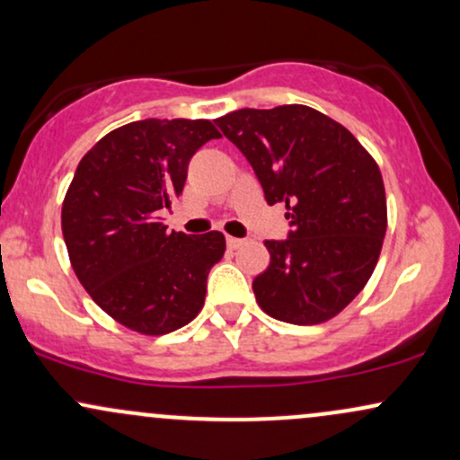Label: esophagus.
<instances>
[{
	"label": "esophagus",
	"mask_w": 460,
	"mask_h": 460,
	"mask_svg": "<svg viewBox=\"0 0 460 460\" xmlns=\"http://www.w3.org/2000/svg\"><path fill=\"white\" fill-rule=\"evenodd\" d=\"M242 244H244V240H240V237H226V246H229V248H234V251H235V248H240Z\"/></svg>",
	"instance_id": "1"
}]
</instances>
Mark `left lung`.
I'll use <instances>...</instances> for the list:
<instances>
[{"label":"left lung","instance_id":"8db88e82","mask_svg":"<svg viewBox=\"0 0 460 460\" xmlns=\"http://www.w3.org/2000/svg\"><path fill=\"white\" fill-rule=\"evenodd\" d=\"M244 153L268 205L285 203L289 237L268 240L270 263L252 281L274 320L335 318L366 288L387 231L381 168L344 125L309 105L237 110L214 120Z\"/></svg>","mask_w":460,"mask_h":460}]
</instances>
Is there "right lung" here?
<instances>
[{
    "instance_id": "right-lung-1",
    "label": "right lung",
    "mask_w": 460,
    "mask_h": 460,
    "mask_svg": "<svg viewBox=\"0 0 460 460\" xmlns=\"http://www.w3.org/2000/svg\"><path fill=\"white\" fill-rule=\"evenodd\" d=\"M220 138L209 120L146 119L105 134L73 175L62 235L94 303L140 335H166L203 309L225 235L168 234L160 209L181 194L190 157Z\"/></svg>"
}]
</instances>
